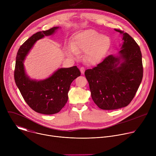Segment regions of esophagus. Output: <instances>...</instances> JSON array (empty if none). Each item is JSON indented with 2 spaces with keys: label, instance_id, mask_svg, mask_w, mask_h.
<instances>
[{
  "label": "esophagus",
  "instance_id": "obj_1",
  "mask_svg": "<svg viewBox=\"0 0 156 156\" xmlns=\"http://www.w3.org/2000/svg\"><path fill=\"white\" fill-rule=\"evenodd\" d=\"M84 71H85L84 67H83V66H81V67H80V72H81V74H84Z\"/></svg>",
  "mask_w": 156,
  "mask_h": 156
}]
</instances>
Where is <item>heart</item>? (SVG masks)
Listing matches in <instances>:
<instances>
[{"label":"heart","instance_id":"heart-1","mask_svg":"<svg viewBox=\"0 0 156 156\" xmlns=\"http://www.w3.org/2000/svg\"><path fill=\"white\" fill-rule=\"evenodd\" d=\"M110 44V41L108 36L101 35L95 30H88L75 35L72 42L73 49H68V52L71 55L85 52L87 60L94 63L102 57Z\"/></svg>","mask_w":156,"mask_h":156}]
</instances>
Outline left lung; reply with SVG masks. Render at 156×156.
Returning a JSON list of instances; mask_svg holds the SVG:
<instances>
[{"label":"left lung","instance_id":"left-lung-1","mask_svg":"<svg viewBox=\"0 0 156 156\" xmlns=\"http://www.w3.org/2000/svg\"><path fill=\"white\" fill-rule=\"evenodd\" d=\"M123 36L119 56L110 55L84 75L94 103L103 110L127 106L134 98L143 76L142 54L136 41L128 33Z\"/></svg>","mask_w":156,"mask_h":156}]
</instances>
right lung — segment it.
<instances>
[{"instance_id": "right-lung-1", "label": "right lung", "mask_w": 156, "mask_h": 156, "mask_svg": "<svg viewBox=\"0 0 156 156\" xmlns=\"http://www.w3.org/2000/svg\"><path fill=\"white\" fill-rule=\"evenodd\" d=\"M58 28L53 27L34 34L20 46L16 57L14 78L18 88L33 110L45 115L60 112L67 102L71 83L81 75L76 66L60 69L44 80H33L26 75L23 62L34 43L44 36L53 34Z\"/></svg>"}]
</instances>
